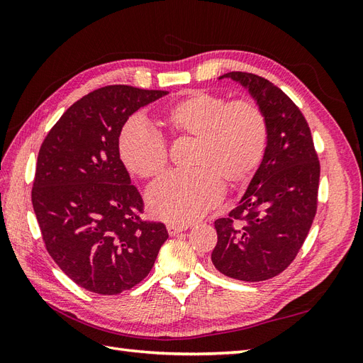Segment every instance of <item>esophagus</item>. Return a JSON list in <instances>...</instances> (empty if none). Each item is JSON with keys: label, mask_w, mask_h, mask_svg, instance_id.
Wrapping results in <instances>:
<instances>
[{"label": "esophagus", "mask_w": 363, "mask_h": 363, "mask_svg": "<svg viewBox=\"0 0 363 363\" xmlns=\"http://www.w3.org/2000/svg\"><path fill=\"white\" fill-rule=\"evenodd\" d=\"M186 228H189V227L188 225H174V224H168L167 225V230H168L169 236H175L177 233H182V232H184Z\"/></svg>", "instance_id": "1"}]
</instances>
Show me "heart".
Segmentation results:
<instances>
[{
	"label": "heart",
	"instance_id": "b5f03b06",
	"mask_svg": "<svg viewBox=\"0 0 363 363\" xmlns=\"http://www.w3.org/2000/svg\"><path fill=\"white\" fill-rule=\"evenodd\" d=\"M171 133L199 139L191 172H169L147 191L156 218L188 224L206 215L224 196V182L250 180L265 157L269 127L262 108L251 101L230 103L212 92H194L164 113ZM125 168L142 179L156 177L168 163L167 142L140 118H131L118 139Z\"/></svg>",
	"mask_w": 363,
	"mask_h": 363
}]
</instances>
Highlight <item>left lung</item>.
Masks as SVG:
<instances>
[{
  "label": "left lung",
  "mask_w": 363,
  "mask_h": 363,
  "mask_svg": "<svg viewBox=\"0 0 363 363\" xmlns=\"http://www.w3.org/2000/svg\"><path fill=\"white\" fill-rule=\"evenodd\" d=\"M248 89L268 119L265 157L227 218L215 221V268L242 281L279 276L300 251L316 213L320 160L307 121L291 98L263 77L227 72Z\"/></svg>",
  "instance_id": "obj_1"
}]
</instances>
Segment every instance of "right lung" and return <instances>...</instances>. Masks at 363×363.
<instances>
[{
	"label": "right lung",
	"instance_id": "obj_1",
	"mask_svg": "<svg viewBox=\"0 0 363 363\" xmlns=\"http://www.w3.org/2000/svg\"><path fill=\"white\" fill-rule=\"evenodd\" d=\"M167 94L101 87L74 103L42 142L33 208L50 256L86 291L116 295L136 286L168 239L162 223L140 218L144 201L118 150L128 116Z\"/></svg>",
	"mask_w": 363,
	"mask_h": 363
}]
</instances>
